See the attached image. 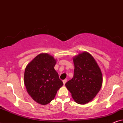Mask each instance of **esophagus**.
<instances>
[{"mask_svg": "<svg viewBox=\"0 0 123 123\" xmlns=\"http://www.w3.org/2000/svg\"><path fill=\"white\" fill-rule=\"evenodd\" d=\"M67 79H64V80H63V84L65 85V84L67 82Z\"/></svg>", "mask_w": 123, "mask_h": 123, "instance_id": "obj_1", "label": "esophagus"}]
</instances>
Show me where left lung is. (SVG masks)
<instances>
[{
  "label": "left lung",
  "instance_id": "obj_1",
  "mask_svg": "<svg viewBox=\"0 0 123 123\" xmlns=\"http://www.w3.org/2000/svg\"><path fill=\"white\" fill-rule=\"evenodd\" d=\"M74 76L65 84L75 101L85 104L96 96L103 83L101 70L91 54L84 52L73 59Z\"/></svg>",
  "mask_w": 123,
  "mask_h": 123
}]
</instances>
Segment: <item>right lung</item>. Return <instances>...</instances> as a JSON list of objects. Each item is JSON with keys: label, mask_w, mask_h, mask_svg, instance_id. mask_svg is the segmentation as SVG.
<instances>
[{"label": "right lung", "mask_w": 123, "mask_h": 123, "mask_svg": "<svg viewBox=\"0 0 123 123\" xmlns=\"http://www.w3.org/2000/svg\"><path fill=\"white\" fill-rule=\"evenodd\" d=\"M56 60L48 54H41L26 66L24 84L33 100L46 105L54 99L57 91L63 86L59 74L54 69Z\"/></svg>", "instance_id": "right-lung-1"}]
</instances>
